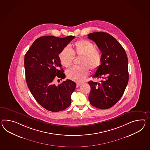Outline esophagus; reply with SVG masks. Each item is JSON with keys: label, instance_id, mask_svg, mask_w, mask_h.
I'll return each mask as SVG.
<instances>
[{"label": "esophagus", "instance_id": "obj_1", "mask_svg": "<svg viewBox=\"0 0 150 150\" xmlns=\"http://www.w3.org/2000/svg\"><path fill=\"white\" fill-rule=\"evenodd\" d=\"M81 84V83H76L77 88H78L79 87H80V86Z\"/></svg>", "mask_w": 150, "mask_h": 150}]
</instances>
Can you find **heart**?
Returning a JSON list of instances; mask_svg holds the SVG:
<instances>
[{
    "label": "heart",
    "mask_w": 150,
    "mask_h": 150,
    "mask_svg": "<svg viewBox=\"0 0 150 150\" xmlns=\"http://www.w3.org/2000/svg\"><path fill=\"white\" fill-rule=\"evenodd\" d=\"M73 51L68 47L63 48L59 55L62 66L68 68L73 64L74 55L81 56L79 64L74 66L66 72L67 76L75 82H82L89 74V70L96 71L101 63V54L95 48L92 42L87 40H81L75 42Z\"/></svg>",
    "instance_id": "b5f03b06"
}]
</instances>
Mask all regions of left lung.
I'll use <instances>...</instances> for the list:
<instances>
[{
    "label": "left lung",
    "instance_id": "1",
    "mask_svg": "<svg viewBox=\"0 0 150 150\" xmlns=\"http://www.w3.org/2000/svg\"><path fill=\"white\" fill-rule=\"evenodd\" d=\"M102 52L101 63L93 78L103 79L100 82L90 81L89 100L92 106L108 109L117 103L124 93L128 81V59L124 49L109 33H93L88 35Z\"/></svg>",
    "mask_w": 150,
    "mask_h": 150
}]
</instances>
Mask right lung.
I'll return each instance as SVG.
<instances>
[{
    "instance_id": "right-lung-1",
    "label": "right lung",
    "mask_w": 150,
    "mask_h": 150,
    "mask_svg": "<svg viewBox=\"0 0 150 150\" xmlns=\"http://www.w3.org/2000/svg\"><path fill=\"white\" fill-rule=\"evenodd\" d=\"M74 38L40 37L34 41L25 55L26 81L30 91L40 106L51 112L65 110L71 104L75 82L67 80L56 85L54 80H62L66 77L59 55Z\"/></svg>"
}]
</instances>
